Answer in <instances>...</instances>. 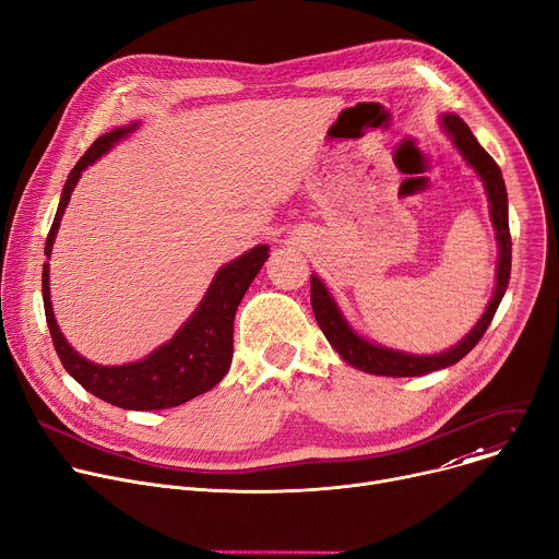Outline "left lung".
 <instances>
[{
	"instance_id": "left-lung-1",
	"label": "left lung",
	"mask_w": 559,
	"mask_h": 559,
	"mask_svg": "<svg viewBox=\"0 0 559 559\" xmlns=\"http://www.w3.org/2000/svg\"><path fill=\"white\" fill-rule=\"evenodd\" d=\"M442 128L450 134L454 145L465 157V162L478 173L483 186H486L488 202H490V217L497 229V242H499V265H497V285L492 299L483 312V317L476 321V325L465 334V337L450 350L438 353V355H408L393 348H384L378 344H370L348 325L344 314L340 312L337 304L332 301L328 287L321 283L319 276L312 274L310 285V301L312 312L317 317L319 328L323 330L325 340L330 346L337 350L350 366L364 370L370 376H389V378H414L425 376L431 370H440L444 366H452L461 361L478 342L483 334H486L503 294L510 281V263H512V240H510V227H508V193H506V181L501 177V168L497 162L483 151L480 143L474 139L467 123L456 115H444Z\"/></svg>"
}]
</instances>
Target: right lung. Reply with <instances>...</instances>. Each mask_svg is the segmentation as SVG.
<instances>
[{"label": "right lung", "instance_id": "right-lung-1", "mask_svg": "<svg viewBox=\"0 0 559 559\" xmlns=\"http://www.w3.org/2000/svg\"><path fill=\"white\" fill-rule=\"evenodd\" d=\"M136 123L126 128H115L98 136L90 151L79 159L69 173L64 189L60 195V204L53 217L51 231L47 236L45 253L51 255L53 240L60 227L62 213L69 204L71 191L76 189L81 173L92 166L100 155H105L111 145L128 136ZM270 255L267 245H258L249 249L245 255L231 260L229 265L219 267L209 292L204 294L202 304L186 321L175 337L159 346L155 353L141 361L123 364V366H100L73 350L56 323L51 308L49 292V263L43 265V299L47 325L56 353L64 366L67 373L76 380L92 395L128 408V412H153V408H170L189 402L209 389H213L222 378L227 376L234 357V319L236 310L242 301L245 292L251 281L263 267Z\"/></svg>", "mask_w": 559, "mask_h": 559}]
</instances>
